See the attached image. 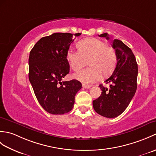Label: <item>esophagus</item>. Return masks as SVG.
Listing matches in <instances>:
<instances>
[{"label": "esophagus", "mask_w": 156, "mask_h": 156, "mask_svg": "<svg viewBox=\"0 0 156 156\" xmlns=\"http://www.w3.org/2000/svg\"><path fill=\"white\" fill-rule=\"evenodd\" d=\"M82 87H83L84 88H90L91 87V86L90 85H87V84H82Z\"/></svg>", "instance_id": "esophagus-1"}]
</instances>
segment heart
Instances as JSON below:
<instances>
[{
  "instance_id": "b5f03b06",
  "label": "heart",
  "mask_w": 156,
  "mask_h": 156,
  "mask_svg": "<svg viewBox=\"0 0 156 156\" xmlns=\"http://www.w3.org/2000/svg\"><path fill=\"white\" fill-rule=\"evenodd\" d=\"M78 50L69 49L66 58L73 70L78 71L87 64L90 67L76 73L74 77L85 83L94 82L101 75L106 77L113 72L117 64V54L110 46L96 38L79 41Z\"/></svg>"
}]
</instances>
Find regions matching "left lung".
<instances>
[{
  "label": "left lung",
  "mask_w": 156,
  "mask_h": 156,
  "mask_svg": "<svg viewBox=\"0 0 156 156\" xmlns=\"http://www.w3.org/2000/svg\"><path fill=\"white\" fill-rule=\"evenodd\" d=\"M99 37L109 39L108 34ZM112 46L117 54V64L110 77L105 81L110 88L99 85L101 95L92 102L94 111L107 118H115L124 112L137 90V64L131 49L119 39L112 41Z\"/></svg>",
  "instance_id": "left-lung-1"
}]
</instances>
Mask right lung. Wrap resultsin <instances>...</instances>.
Wrapping results in <instances>:
<instances>
[{
    "mask_svg": "<svg viewBox=\"0 0 156 156\" xmlns=\"http://www.w3.org/2000/svg\"><path fill=\"white\" fill-rule=\"evenodd\" d=\"M81 34L55 33L41 38L30 51L29 79L39 103L52 115L70 111L82 84L76 80L62 81L69 72L66 54L75 37Z\"/></svg>",
    "mask_w": 156,
    "mask_h": 156,
    "instance_id": "1",
    "label": "right lung"
}]
</instances>
